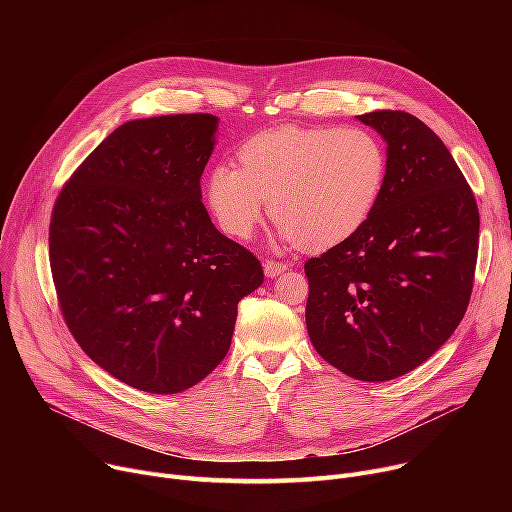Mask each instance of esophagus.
<instances>
[{
    "mask_svg": "<svg viewBox=\"0 0 512 512\" xmlns=\"http://www.w3.org/2000/svg\"><path fill=\"white\" fill-rule=\"evenodd\" d=\"M288 270V265L286 263H282V261H274V259H267L265 263H263V272H265V276L267 278H276V276H280L282 272H286Z\"/></svg>",
    "mask_w": 512,
    "mask_h": 512,
    "instance_id": "esophagus-1",
    "label": "esophagus"
}]
</instances>
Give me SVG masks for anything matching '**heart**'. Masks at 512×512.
I'll return each mask as SVG.
<instances>
[{
	"label": "heart",
	"mask_w": 512,
	"mask_h": 512,
	"mask_svg": "<svg viewBox=\"0 0 512 512\" xmlns=\"http://www.w3.org/2000/svg\"><path fill=\"white\" fill-rule=\"evenodd\" d=\"M240 168L215 166L205 199L236 240L255 232L270 199L282 247L330 249L353 238L378 207L388 174L384 143L361 126H282L238 151Z\"/></svg>",
	"instance_id": "1"
}]
</instances>
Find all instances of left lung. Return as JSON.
<instances>
[{
  "label": "left lung",
  "instance_id": "left-lung-1",
  "mask_svg": "<svg viewBox=\"0 0 512 512\" xmlns=\"http://www.w3.org/2000/svg\"><path fill=\"white\" fill-rule=\"evenodd\" d=\"M386 143L388 174L369 222L305 263L307 332L361 382L400 378L459 328L479 242L471 188L438 134L407 112L357 116Z\"/></svg>",
  "mask_w": 512,
  "mask_h": 512
}]
</instances>
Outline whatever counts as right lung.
<instances>
[{
    "label": "right lung",
    "instance_id": "1",
    "mask_svg": "<svg viewBox=\"0 0 512 512\" xmlns=\"http://www.w3.org/2000/svg\"><path fill=\"white\" fill-rule=\"evenodd\" d=\"M220 118L130 120L53 207L49 261L66 324L116 380L151 394L199 384L226 357L257 257L213 226L201 174Z\"/></svg>",
    "mask_w": 512,
    "mask_h": 512
}]
</instances>
